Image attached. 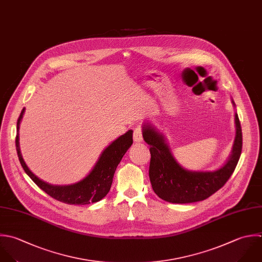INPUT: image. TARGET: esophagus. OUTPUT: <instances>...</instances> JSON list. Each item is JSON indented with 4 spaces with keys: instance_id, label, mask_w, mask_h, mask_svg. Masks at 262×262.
Returning <instances> with one entry per match:
<instances>
[{
    "instance_id": "obj_1",
    "label": "esophagus",
    "mask_w": 262,
    "mask_h": 262,
    "mask_svg": "<svg viewBox=\"0 0 262 262\" xmlns=\"http://www.w3.org/2000/svg\"><path fill=\"white\" fill-rule=\"evenodd\" d=\"M134 141L136 143H140L143 141V133H142V127L141 126H137L134 129Z\"/></svg>"
}]
</instances>
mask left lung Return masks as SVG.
Returning a JSON list of instances; mask_svg holds the SVG:
<instances>
[{
  "label": "left lung",
  "instance_id": "8db88e82",
  "mask_svg": "<svg viewBox=\"0 0 262 262\" xmlns=\"http://www.w3.org/2000/svg\"><path fill=\"white\" fill-rule=\"evenodd\" d=\"M236 139L227 163L215 171H189L173 158L164 137L155 127L146 124L143 138L150 145L149 178L155 194L170 203H193L207 199L229 181L241 156L243 136L236 114Z\"/></svg>",
  "mask_w": 262,
  "mask_h": 262
}]
</instances>
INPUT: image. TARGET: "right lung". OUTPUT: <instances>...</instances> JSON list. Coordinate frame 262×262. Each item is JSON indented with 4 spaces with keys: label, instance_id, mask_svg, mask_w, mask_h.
Masks as SVG:
<instances>
[{
    "label": "right lung",
    "instance_id": "add662e5",
    "mask_svg": "<svg viewBox=\"0 0 262 262\" xmlns=\"http://www.w3.org/2000/svg\"><path fill=\"white\" fill-rule=\"evenodd\" d=\"M23 112L24 108L22 109L17 120V132L19 129ZM15 144L22 168L38 188L60 202L70 205H85L100 201L110 191L116 167L127 149L133 144V130H128L124 135L120 136L103 151L98 162L88 177H85L82 181L69 186L49 185L35 177L28 169L21 156L18 134L15 139Z\"/></svg>",
    "mask_w": 262,
    "mask_h": 262
}]
</instances>
